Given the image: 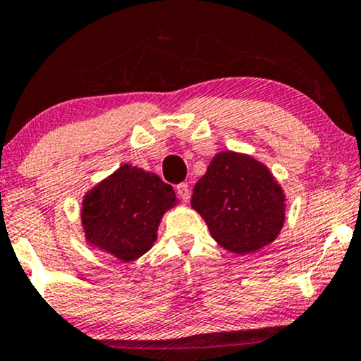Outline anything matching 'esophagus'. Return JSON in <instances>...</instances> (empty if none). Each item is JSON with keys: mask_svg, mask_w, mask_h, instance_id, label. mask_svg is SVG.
I'll return each mask as SVG.
<instances>
[{"mask_svg": "<svg viewBox=\"0 0 361 361\" xmlns=\"http://www.w3.org/2000/svg\"><path fill=\"white\" fill-rule=\"evenodd\" d=\"M176 193H178V197L181 198V200L183 202H188V198H190V188H188V185L186 183H180L176 186Z\"/></svg>", "mask_w": 361, "mask_h": 361, "instance_id": "obj_1", "label": "esophagus"}]
</instances>
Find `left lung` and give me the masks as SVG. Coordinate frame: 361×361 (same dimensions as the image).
<instances>
[{"mask_svg":"<svg viewBox=\"0 0 361 361\" xmlns=\"http://www.w3.org/2000/svg\"><path fill=\"white\" fill-rule=\"evenodd\" d=\"M283 190L271 171L250 154L222 151L197 181L192 207L224 250L250 255L268 246L285 222Z\"/></svg>","mask_w":361,"mask_h":361,"instance_id":"8db88e82","label":"left lung"}]
</instances>
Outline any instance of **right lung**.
<instances>
[{"mask_svg":"<svg viewBox=\"0 0 361 361\" xmlns=\"http://www.w3.org/2000/svg\"><path fill=\"white\" fill-rule=\"evenodd\" d=\"M178 198L154 173L122 164L82 198L86 243L120 261H134L152 247L157 227Z\"/></svg>","mask_w":361,"mask_h":361,"instance_id":"right-lung-1","label":"right lung"}]
</instances>
